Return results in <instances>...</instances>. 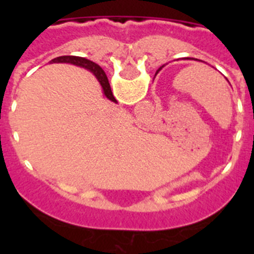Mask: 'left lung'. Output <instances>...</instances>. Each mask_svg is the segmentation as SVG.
<instances>
[{
    "mask_svg": "<svg viewBox=\"0 0 254 254\" xmlns=\"http://www.w3.org/2000/svg\"><path fill=\"white\" fill-rule=\"evenodd\" d=\"M160 68H161V67H160ZM160 68H159V69H160Z\"/></svg>",
    "mask_w": 254,
    "mask_h": 254,
    "instance_id": "1",
    "label": "left lung"
}]
</instances>
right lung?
I'll return each instance as SVG.
<instances>
[{
    "label": "right lung",
    "mask_w": 254,
    "mask_h": 254,
    "mask_svg": "<svg viewBox=\"0 0 254 254\" xmlns=\"http://www.w3.org/2000/svg\"><path fill=\"white\" fill-rule=\"evenodd\" d=\"M53 62H67V64H76V66H81L87 69H90L91 72L96 76V78L99 80L100 84H102L105 96H107L108 99H111L112 102H116L113 94H112L111 85H109V81H108L107 75H105V72L103 71L100 66H98V64L91 62V61L86 60V58L76 57V56H62V57L55 58Z\"/></svg>",
    "instance_id": "right-lung-1"
}]
</instances>
